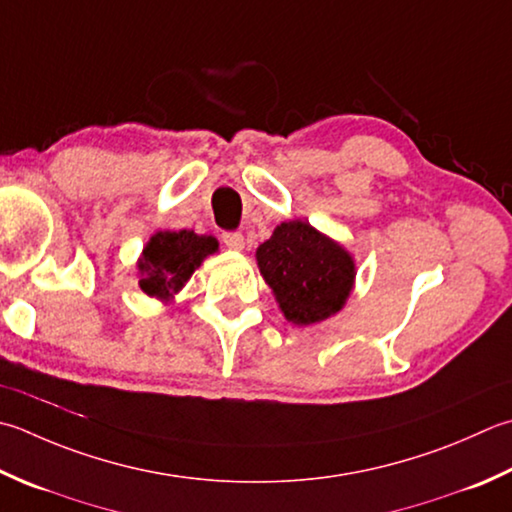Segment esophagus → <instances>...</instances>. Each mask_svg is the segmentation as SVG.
<instances>
[{
	"label": "esophagus",
	"instance_id": "obj_1",
	"mask_svg": "<svg viewBox=\"0 0 512 512\" xmlns=\"http://www.w3.org/2000/svg\"><path fill=\"white\" fill-rule=\"evenodd\" d=\"M222 242H224L230 250H244V246H246L242 233H224V235H222Z\"/></svg>",
	"mask_w": 512,
	"mask_h": 512
}]
</instances>
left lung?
<instances>
[{"instance_id": "left-lung-1", "label": "left lung", "mask_w": 512, "mask_h": 512, "mask_svg": "<svg viewBox=\"0 0 512 512\" xmlns=\"http://www.w3.org/2000/svg\"><path fill=\"white\" fill-rule=\"evenodd\" d=\"M255 257L284 317L297 326L339 313L355 284L348 250L299 219L279 224Z\"/></svg>"}]
</instances>
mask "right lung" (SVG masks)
<instances>
[{
	"instance_id": "right-lung-1",
	"label": "right lung",
	"mask_w": 512,
	"mask_h": 512,
	"mask_svg": "<svg viewBox=\"0 0 512 512\" xmlns=\"http://www.w3.org/2000/svg\"><path fill=\"white\" fill-rule=\"evenodd\" d=\"M217 248V239L210 235H197L193 230H159L148 239L137 262L139 288L148 297L168 302L184 288L204 259L217 253Z\"/></svg>"
}]
</instances>
